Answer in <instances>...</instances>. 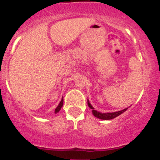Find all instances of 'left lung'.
I'll return each mask as SVG.
<instances>
[{"instance_id": "8db88e82", "label": "left lung", "mask_w": 160, "mask_h": 160, "mask_svg": "<svg viewBox=\"0 0 160 160\" xmlns=\"http://www.w3.org/2000/svg\"><path fill=\"white\" fill-rule=\"evenodd\" d=\"M88 107L90 108L91 109H92V114L96 116V118H99V119H105V120H108V119H114V118L117 117L118 116H119L120 114L123 113L125 111L127 110L128 108H125L123 110L119 111V112H108V113H101L100 112H97L96 110H94V108L91 105V103H89V101L88 100Z\"/></svg>"}]
</instances>
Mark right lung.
Wrapping results in <instances>:
<instances>
[{
    "instance_id": "obj_1",
    "label": "right lung",
    "mask_w": 160,
    "mask_h": 160,
    "mask_svg": "<svg viewBox=\"0 0 160 160\" xmlns=\"http://www.w3.org/2000/svg\"><path fill=\"white\" fill-rule=\"evenodd\" d=\"M63 103H64V100H61V101L60 102V103H59V105L58 106H57V108L55 109V113H57V112H59V111L60 110V108H62V106H63Z\"/></svg>"
}]
</instances>
